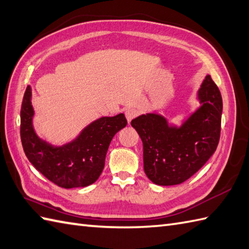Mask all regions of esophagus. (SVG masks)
<instances>
[{
  "instance_id": "1",
  "label": "esophagus",
  "mask_w": 249,
  "mask_h": 249,
  "mask_svg": "<svg viewBox=\"0 0 249 249\" xmlns=\"http://www.w3.org/2000/svg\"><path fill=\"white\" fill-rule=\"evenodd\" d=\"M138 115H139V111L134 108H129L125 110V118L128 120V123H130V121L133 118H135Z\"/></svg>"
}]
</instances>
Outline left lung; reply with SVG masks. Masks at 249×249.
<instances>
[{
	"label": "left lung",
	"instance_id": "obj_1",
	"mask_svg": "<svg viewBox=\"0 0 249 249\" xmlns=\"http://www.w3.org/2000/svg\"><path fill=\"white\" fill-rule=\"evenodd\" d=\"M197 99L201 106L179 126L151 113L131 121L143 142L145 174L154 184H181L215 153L220 138L222 99L210 75L203 80Z\"/></svg>",
	"mask_w": 249,
	"mask_h": 249
}]
</instances>
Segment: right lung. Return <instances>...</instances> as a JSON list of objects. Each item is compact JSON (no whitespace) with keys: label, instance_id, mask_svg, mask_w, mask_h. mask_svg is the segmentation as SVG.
Listing matches in <instances>:
<instances>
[{"label":"right lung","instance_id":"1","mask_svg":"<svg viewBox=\"0 0 249 249\" xmlns=\"http://www.w3.org/2000/svg\"><path fill=\"white\" fill-rule=\"evenodd\" d=\"M31 96V87L28 86L20 110V136L29 161L46 178L62 188L93 184L104 169L110 141L128 124L124 115L101 117L86 126L72 142L53 146L39 139L33 128Z\"/></svg>","mask_w":249,"mask_h":249}]
</instances>
